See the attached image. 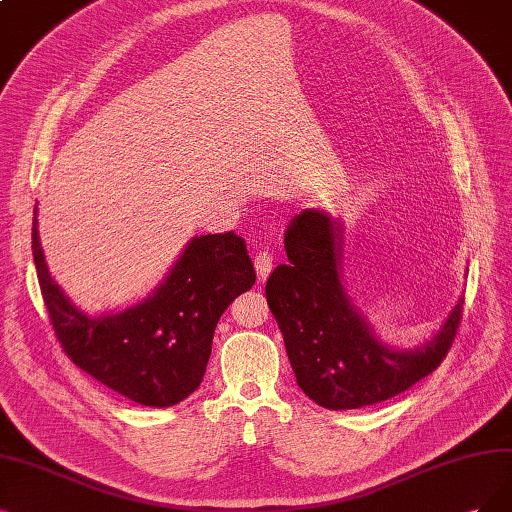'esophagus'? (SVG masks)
Wrapping results in <instances>:
<instances>
[{"mask_svg": "<svg viewBox=\"0 0 512 512\" xmlns=\"http://www.w3.org/2000/svg\"><path fill=\"white\" fill-rule=\"evenodd\" d=\"M272 266H274V259H272V255L268 251H259L255 255V272H257V280L259 282H263V280L270 276Z\"/></svg>", "mask_w": 512, "mask_h": 512, "instance_id": "34e87169", "label": "esophagus"}]
</instances>
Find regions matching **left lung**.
<instances>
[{
  "label": "left lung",
  "instance_id": "left-lung-1",
  "mask_svg": "<svg viewBox=\"0 0 512 512\" xmlns=\"http://www.w3.org/2000/svg\"><path fill=\"white\" fill-rule=\"evenodd\" d=\"M342 221L306 208L285 236L289 263L266 285L297 384L325 409H361L392 399L441 365L458 333L464 297L441 329L415 348L375 335L342 280Z\"/></svg>",
  "mask_w": 512,
  "mask_h": 512
}]
</instances>
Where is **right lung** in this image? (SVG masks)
I'll use <instances>...</instances> for the list:
<instances>
[{
	"label": "right lung",
	"mask_w": 512,
	"mask_h": 512,
	"mask_svg": "<svg viewBox=\"0 0 512 512\" xmlns=\"http://www.w3.org/2000/svg\"><path fill=\"white\" fill-rule=\"evenodd\" d=\"M31 249L44 304L65 354L94 380L145 407L192 394L211 358L221 314L255 285L246 244L234 232L194 236L160 285L122 312L90 316L48 272L33 208Z\"/></svg>",
	"instance_id": "1"
}]
</instances>
